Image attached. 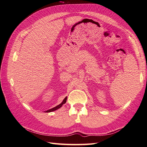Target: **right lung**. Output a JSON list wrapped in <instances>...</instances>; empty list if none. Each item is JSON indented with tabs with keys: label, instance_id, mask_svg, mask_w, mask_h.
Here are the masks:
<instances>
[{
	"label": "right lung",
	"instance_id": "right-lung-1",
	"mask_svg": "<svg viewBox=\"0 0 147 147\" xmlns=\"http://www.w3.org/2000/svg\"><path fill=\"white\" fill-rule=\"evenodd\" d=\"M66 100H67V97H65V99L63 100V102H62V103H61L59 105H57L56 107H54V108H53V109H50V110H47V111H46V112H53V111H55V110H57L58 109H59L60 107H61V106L63 105V104H64L65 102H66Z\"/></svg>",
	"mask_w": 147,
	"mask_h": 147
}]
</instances>
